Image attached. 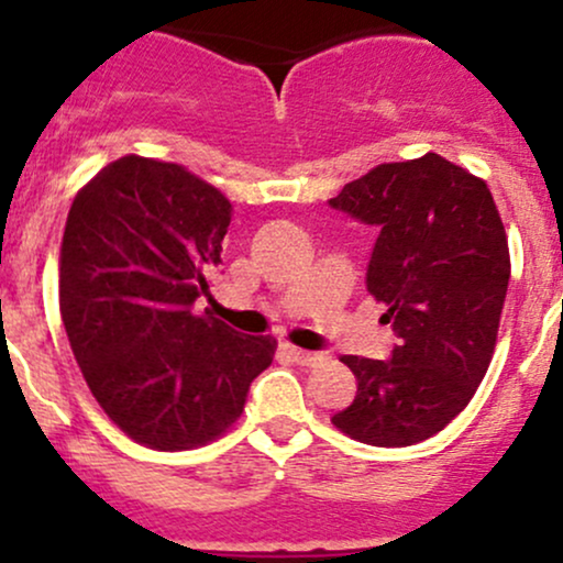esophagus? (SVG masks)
<instances>
[{
	"label": "esophagus",
	"mask_w": 563,
	"mask_h": 563,
	"mask_svg": "<svg viewBox=\"0 0 563 563\" xmlns=\"http://www.w3.org/2000/svg\"><path fill=\"white\" fill-rule=\"evenodd\" d=\"M286 352L294 357L299 366H318V363L325 361L323 352H310V350H299V347H291V344H286Z\"/></svg>",
	"instance_id": "34e87169"
}]
</instances>
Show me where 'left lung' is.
Instances as JSON below:
<instances>
[{
	"label": "left lung",
	"mask_w": 563,
	"mask_h": 563,
	"mask_svg": "<svg viewBox=\"0 0 563 563\" xmlns=\"http://www.w3.org/2000/svg\"><path fill=\"white\" fill-rule=\"evenodd\" d=\"M329 206L379 230L366 288L398 336L387 361L342 357L357 393L331 422L368 446L428 441L471 404L497 344L510 253L492 191L430 152L376 165Z\"/></svg>",
	"instance_id": "left-lung-1"
}]
</instances>
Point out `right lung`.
I'll list each match as a JSON object with an SVG mask.
<instances>
[{
	"instance_id": "right-lung-1",
	"label": "right lung",
	"mask_w": 563,
	"mask_h": 563,
	"mask_svg": "<svg viewBox=\"0 0 563 563\" xmlns=\"http://www.w3.org/2000/svg\"><path fill=\"white\" fill-rule=\"evenodd\" d=\"M230 219L211 184L135 154L98 170L66 219L58 296L74 357L111 422L159 452L232 428L275 357L272 336L195 314Z\"/></svg>"
}]
</instances>
